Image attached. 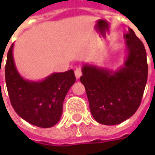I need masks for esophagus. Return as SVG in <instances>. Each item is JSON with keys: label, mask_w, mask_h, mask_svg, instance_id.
I'll list each match as a JSON object with an SVG mask.
<instances>
[{"label": "esophagus", "mask_w": 155, "mask_h": 155, "mask_svg": "<svg viewBox=\"0 0 155 155\" xmlns=\"http://www.w3.org/2000/svg\"><path fill=\"white\" fill-rule=\"evenodd\" d=\"M74 74H75V77L76 79H80L81 76L82 75V72H81V68H76V70L74 71Z\"/></svg>", "instance_id": "esophagus-1"}]
</instances>
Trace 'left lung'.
<instances>
[{"mask_svg": "<svg viewBox=\"0 0 155 155\" xmlns=\"http://www.w3.org/2000/svg\"><path fill=\"white\" fill-rule=\"evenodd\" d=\"M126 53L116 71L85 63L81 81L91 114L98 123L115 125L132 116L140 106L148 78L145 48L132 29L124 34Z\"/></svg>", "mask_w": 155, "mask_h": 155, "instance_id": "1", "label": "left lung"}]
</instances>
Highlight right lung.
I'll return each instance as SVG.
<instances>
[{"instance_id": "1", "label": "right lung", "mask_w": 155, "mask_h": 155, "mask_svg": "<svg viewBox=\"0 0 155 155\" xmlns=\"http://www.w3.org/2000/svg\"><path fill=\"white\" fill-rule=\"evenodd\" d=\"M13 46L14 44L7 53L5 67V83L12 107L19 116L33 125L54 126L61 120L65 95L75 82L74 71L52 73L42 81L25 80L15 66Z\"/></svg>"}]
</instances>
